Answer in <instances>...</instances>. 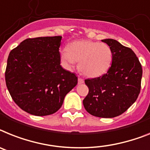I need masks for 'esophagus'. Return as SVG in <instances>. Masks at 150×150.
Returning a JSON list of instances; mask_svg holds the SVG:
<instances>
[{"instance_id": "obj_1", "label": "esophagus", "mask_w": 150, "mask_h": 150, "mask_svg": "<svg viewBox=\"0 0 150 150\" xmlns=\"http://www.w3.org/2000/svg\"><path fill=\"white\" fill-rule=\"evenodd\" d=\"M78 81H79V84L80 85V84H83L84 83V80H83L81 78L79 77V79H78Z\"/></svg>"}]
</instances>
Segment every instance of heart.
I'll use <instances>...</instances> for the list:
<instances>
[{
	"label": "heart",
	"instance_id": "obj_1",
	"mask_svg": "<svg viewBox=\"0 0 150 150\" xmlns=\"http://www.w3.org/2000/svg\"><path fill=\"white\" fill-rule=\"evenodd\" d=\"M62 60L68 69H72L79 62V69L88 78L104 75L110 69L113 53L108 44L91 40H77L60 52Z\"/></svg>",
	"mask_w": 150,
	"mask_h": 150
}]
</instances>
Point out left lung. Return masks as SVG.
<instances>
[{"instance_id": "8db88e82", "label": "left lung", "mask_w": 150, "mask_h": 150, "mask_svg": "<svg viewBox=\"0 0 150 150\" xmlns=\"http://www.w3.org/2000/svg\"><path fill=\"white\" fill-rule=\"evenodd\" d=\"M101 41L112 50L111 66L102 76L85 80L89 91L83 104L91 115L112 118L123 114L136 101L141 88L143 69L131 49L113 39Z\"/></svg>"}]
</instances>
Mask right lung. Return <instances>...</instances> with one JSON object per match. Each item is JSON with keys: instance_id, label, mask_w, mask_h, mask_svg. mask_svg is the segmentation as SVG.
<instances>
[{"instance_id": "obj_1", "label": "right lung", "mask_w": 150, "mask_h": 150, "mask_svg": "<svg viewBox=\"0 0 150 150\" xmlns=\"http://www.w3.org/2000/svg\"><path fill=\"white\" fill-rule=\"evenodd\" d=\"M62 36L26 39L11 50L5 71L7 88L23 110L35 116L56 113L78 77L60 65Z\"/></svg>"}]
</instances>
